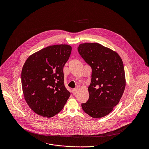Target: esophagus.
Returning <instances> with one entry per match:
<instances>
[{
	"label": "esophagus",
	"mask_w": 149,
	"mask_h": 149,
	"mask_svg": "<svg viewBox=\"0 0 149 149\" xmlns=\"http://www.w3.org/2000/svg\"><path fill=\"white\" fill-rule=\"evenodd\" d=\"M77 93V88H74V89L72 90V93H73V95H75Z\"/></svg>",
	"instance_id": "34e87169"
}]
</instances>
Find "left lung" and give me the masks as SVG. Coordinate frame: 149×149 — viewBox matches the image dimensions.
Instances as JSON below:
<instances>
[{"instance_id": "obj_1", "label": "left lung", "mask_w": 149, "mask_h": 149, "mask_svg": "<svg viewBox=\"0 0 149 149\" xmlns=\"http://www.w3.org/2000/svg\"><path fill=\"white\" fill-rule=\"evenodd\" d=\"M78 52L92 68L89 99L81 107L93 118L109 114L119 102L125 89L126 77L119 55L98 43L79 45Z\"/></svg>"}]
</instances>
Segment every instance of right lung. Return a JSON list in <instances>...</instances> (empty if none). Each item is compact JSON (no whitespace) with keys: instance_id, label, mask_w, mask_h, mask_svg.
I'll return each instance as SVG.
<instances>
[{"instance_id":"add662e5","label":"right lung","mask_w":149,"mask_h":149,"mask_svg":"<svg viewBox=\"0 0 149 149\" xmlns=\"http://www.w3.org/2000/svg\"><path fill=\"white\" fill-rule=\"evenodd\" d=\"M72 47L68 45L47 46L28 57L21 73L24 99L37 114L51 118L64 108L70 93L64 85L63 68Z\"/></svg>"}]
</instances>
